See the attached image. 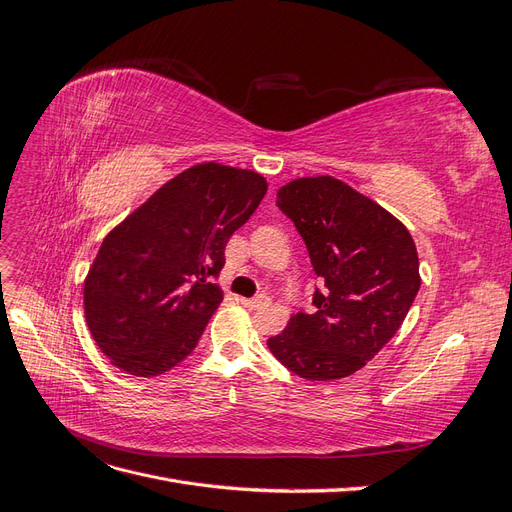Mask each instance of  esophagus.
I'll use <instances>...</instances> for the list:
<instances>
[{
	"instance_id": "34e87169",
	"label": "esophagus",
	"mask_w": 512,
	"mask_h": 512,
	"mask_svg": "<svg viewBox=\"0 0 512 512\" xmlns=\"http://www.w3.org/2000/svg\"><path fill=\"white\" fill-rule=\"evenodd\" d=\"M241 303L250 309H260V307L269 305V297L267 294H258V297H252V299H241Z\"/></svg>"
}]
</instances>
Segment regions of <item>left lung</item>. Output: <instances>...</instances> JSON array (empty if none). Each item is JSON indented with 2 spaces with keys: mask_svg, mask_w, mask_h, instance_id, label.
<instances>
[{
  "mask_svg": "<svg viewBox=\"0 0 512 512\" xmlns=\"http://www.w3.org/2000/svg\"><path fill=\"white\" fill-rule=\"evenodd\" d=\"M277 207L305 241L322 282L309 312L267 339L273 356L305 380L359 371L389 344L414 303L421 275L408 228L333 177H303L277 190Z\"/></svg>",
  "mask_w": 512,
  "mask_h": 512,
  "instance_id": "left-lung-1",
  "label": "left lung"
}]
</instances>
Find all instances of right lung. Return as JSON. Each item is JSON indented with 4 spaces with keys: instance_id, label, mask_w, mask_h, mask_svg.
<instances>
[{
    "instance_id": "right-lung-1",
    "label": "right lung",
    "mask_w": 512,
    "mask_h": 512,
    "mask_svg": "<svg viewBox=\"0 0 512 512\" xmlns=\"http://www.w3.org/2000/svg\"><path fill=\"white\" fill-rule=\"evenodd\" d=\"M267 194L254 170L196 164L108 232L85 280V318L111 363L160 376L188 356L222 303L224 247Z\"/></svg>"
}]
</instances>
